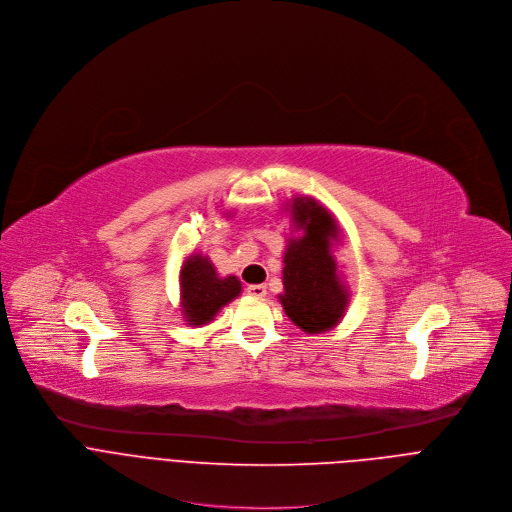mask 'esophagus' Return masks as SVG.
I'll list each match as a JSON object with an SVG mask.
<instances>
[{
  "label": "esophagus",
  "mask_w": 512,
  "mask_h": 512,
  "mask_svg": "<svg viewBox=\"0 0 512 512\" xmlns=\"http://www.w3.org/2000/svg\"><path fill=\"white\" fill-rule=\"evenodd\" d=\"M246 292L254 298H264L266 296V286L264 284H252V286H248Z\"/></svg>",
  "instance_id": "1"
}]
</instances>
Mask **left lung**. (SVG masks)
Masks as SVG:
<instances>
[{"label":"left lung","instance_id":"obj_1","mask_svg":"<svg viewBox=\"0 0 512 512\" xmlns=\"http://www.w3.org/2000/svg\"><path fill=\"white\" fill-rule=\"evenodd\" d=\"M290 220L298 236L290 238L284 250V292L278 298L288 319L304 333L331 331L349 304L347 286L337 276L331 254L339 226L313 197H294Z\"/></svg>","mask_w":512,"mask_h":512}]
</instances>
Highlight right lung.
<instances>
[{"label":"right lung","instance_id":"obj_1","mask_svg":"<svg viewBox=\"0 0 512 512\" xmlns=\"http://www.w3.org/2000/svg\"><path fill=\"white\" fill-rule=\"evenodd\" d=\"M181 311L191 327H201L214 321L222 306L232 302L242 292L236 276L222 278L208 256L191 254L185 258L179 272Z\"/></svg>","mask_w":512,"mask_h":512}]
</instances>
